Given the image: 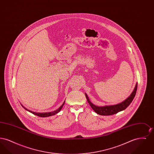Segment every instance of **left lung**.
I'll return each instance as SVG.
<instances>
[{"mask_svg":"<svg viewBox=\"0 0 154 154\" xmlns=\"http://www.w3.org/2000/svg\"><path fill=\"white\" fill-rule=\"evenodd\" d=\"M137 88V83L136 84L135 87L134 88L132 94L128 98H126L122 102L118 103L117 104H114V105L104 106H96L92 103L91 102L87 94H85V95L90 106L97 114H99L101 116H111L124 110L129 106V104L132 103L134 96L136 95Z\"/></svg>","mask_w":154,"mask_h":154,"instance_id":"1","label":"left lung"}]
</instances>
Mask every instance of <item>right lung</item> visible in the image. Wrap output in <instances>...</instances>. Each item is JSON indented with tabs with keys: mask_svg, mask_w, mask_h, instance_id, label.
<instances>
[{
	"mask_svg": "<svg viewBox=\"0 0 154 154\" xmlns=\"http://www.w3.org/2000/svg\"><path fill=\"white\" fill-rule=\"evenodd\" d=\"M65 100L64 101V102L63 103V104H62V106H60L57 110H55V111H51V112H33V111H30V110H28V109H26L25 107H23L22 104H21V106H22V107H23L25 110H27L28 111H29L30 112L33 114L34 115H36V116H38V117H50V116H54V115H55L56 114L58 113L62 109V108L63 107V105H64V104H65Z\"/></svg>",
	"mask_w": 154,
	"mask_h": 154,
	"instance_id": "obj_1",
	"label": "right lung"
}]
</instances>
